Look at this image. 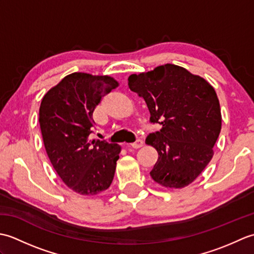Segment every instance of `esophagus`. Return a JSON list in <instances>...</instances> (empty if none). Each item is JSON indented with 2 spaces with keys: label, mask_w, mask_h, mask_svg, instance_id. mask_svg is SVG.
<instances>
[{
  "label": "esophagus",
  "mask_w": 254,
  "mask_h": 254,
  "mask_svg": "<svg viewBox=\"0 0 254 254\" xmlns=\"http://www.w3.org/2000/svg\"><path fill=\"white\" fill-rule=\"evenodd\" d=\"M128 146H130V147H132V148H134V149L141 148V147L143 146V142L141 141V139H137V141H136V142H134V143L130 144V145H128Z\"/></svg>",
  "instance_id": "1"
}]
</instances>
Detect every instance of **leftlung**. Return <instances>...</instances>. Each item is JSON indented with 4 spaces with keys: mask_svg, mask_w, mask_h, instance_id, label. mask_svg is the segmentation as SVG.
I'll return each instance as SVG.
<instances>
[{
    "mask_svg": "<svg viewBox=\"0 0 254 254\" xmlns=\"http://www.w3.org/2000/svg\"><path fill=\"white\" fill-rule=\"evenodd\" d=\"M127 80L146 102L150 122L161 126L145 139L158 153L150 177L161 187L186 188L213 158L222 128L216 91L206 79L170 63Z\"/></svg>",
    "mask_w": 254,
    "mask_h": 254,
    "instance_id": "left-lung-1",
    "label": "left lung"
}]
</instances>
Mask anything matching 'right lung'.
I'll return each instance as SVG.
<instances>
[{
  "mask_svg": "<svg viewBox=\"0 0 254 254\" xmlns=\"http://www.w3.org/2000/svg\"><path fill=\"white\" fill-rule=\"evenodd\" d=\"M118 86L109 75L75 72L41 100L39 124L48 157L62 181L80 195L106 191L115 177L121 146L91 139L90 133L95 108Z\"/></svg>",
  "mask_w": 254,
  "mask_h": 254,
  "instance_id": "add662e5",
  "label": "right lung"
}]
</instances>
